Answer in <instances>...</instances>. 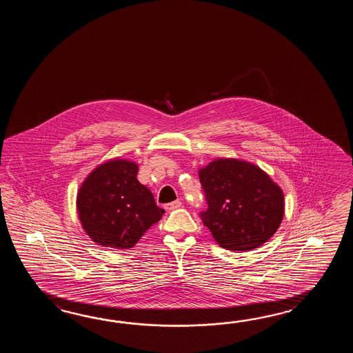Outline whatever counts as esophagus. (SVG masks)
<instances>
[{"instance_id":"34e87169","label":"esophagus","mask_w":353,"mask_h":353,"mask_svg":"<svg viewBox=\"0 0 353 353\" xmlns=\"http://www.w3.org/2000/svg\"><path fill=\"white\" fill-rule=\"evenodd\" d=\"M180 205H181V202H180V201H174V202L168 203V204H165V210H176V208H179Z\"/></svg>"}]
</instances>
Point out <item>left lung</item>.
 <instances>
[{"label":"left lung","instance_id":"1","mask_svg":"<svg viewBox=\"0 0 353 353\" xmlns=\"http://www.w3.org/2000/svg\"><path fill=\"white\" fill-rule=\"evenodd\" d=\"M208 210L203 225L221 248L248 251L278 231L284 218L283 189L260 166L246 160L218 158L198 169Z\"/></svg>","mask_w":353,"mask_h":353}]
</instances>
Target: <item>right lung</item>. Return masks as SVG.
<instances>
[{
	"label": "right lung",
	"instance_id": "obj_1",
	"mask_svg": "<svg viewBox=\"0 0 353 353\" xmlns=\"http://www.w3.org/2000/svg\"><path fill=\"white\" fill-rule=\"evenodd\" d=\"M139 165L128 159H111L96 166L77 193L83 231L102 248H134L165 213L150 189L137 180Z\"/></svg>",
	"mask_w": 353,
	"mask_h": 353
}]
</instances>
